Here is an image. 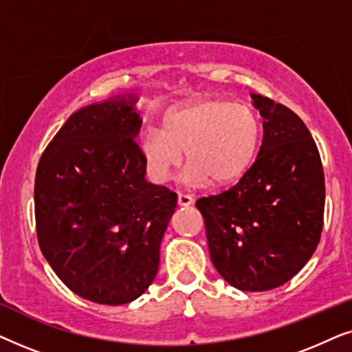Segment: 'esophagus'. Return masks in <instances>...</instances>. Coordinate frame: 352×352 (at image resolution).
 Here are the masks:
<instances>
[{"label":"esophagus","mask_w":352,"mask_h":352,"mask_svg":"<svg viewBox=\"0 0 352 352\" xmlns=\"http://www.w3.org/2000/svg\"><path fill=\"white\" fill-rule=\"evenodd\" d=\"M177 204H179V206H189V205L194 204V199H192L190 195L179 194V195H177Z\"/></svg>","instance_id":"esophagus-1"}]
</instances>
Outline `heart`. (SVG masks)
I'll return each instance as SVG.
<instances>
[{"label":"heart","mask_w":352,"mask_h":352,"mask_svg":"<svg viewBox=\"0 0 352 352\" xmlns=\"http://www.w3.org/2000/svg\"><path fill=\"white\" fill-rule=\"evenodd\" d=\"M263 123L253 110L229 99H204L171 110L165 129L148 128L141 138L153 179L165 182L187 151L190 186L232 184L248 173L263 146Z\"/></svg>","instance_id":"1"}]
</instances>
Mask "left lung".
I'll use <instances>...</instances> for the list:
<instances>
[{"mask_svg": "<svg viewBox=\"0 0 352 352\" xmlns=\"http://www.w3.org/2000/svg\"><path fill=\"white\" fill-rule=\"evenodd\" d=\"M263 146L248 173L218 195L197 200L216 271L242 292L283 285L309 261L324 226L320 155L295 112L252 94Z\"/></svg>", "mask_w": 352, "mask_h": 352, "instance_id": "1", "label": "left lung"}]
</instances>
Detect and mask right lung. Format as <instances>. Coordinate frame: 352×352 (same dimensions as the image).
Here are the masks:
<instances>
[{
	"mask_svg": "<svg viewBox=\"0 0 352 352\" xmlns=\"http://www.w3.org/2000/svg\"><path fill=\"white\" fill-rule=\"evenodd\" d=\"M134 94L72 113L41 155L38 242L57 277L99 305H126L157 276L177 195L146 181Z\"/></svg>",
	"mask_w": 352,
	"mask_h": 352,
	"instance_id": "obj_1",
	"label": "right lung"
}]
</instances>
